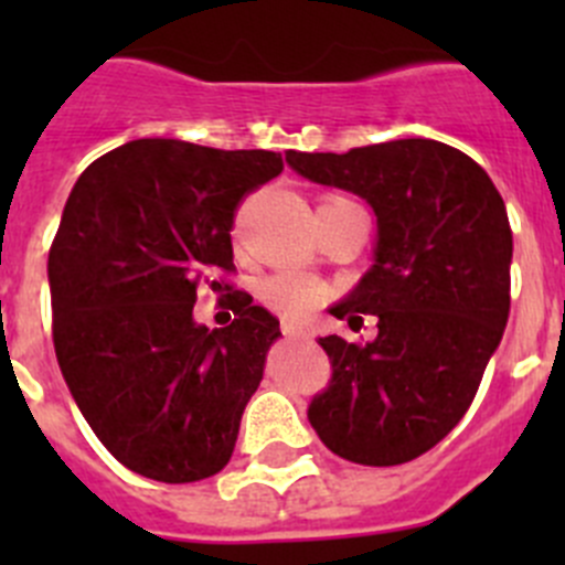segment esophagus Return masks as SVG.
<instances>
[{"label":"esophagus","instance_id":"esophagus-1","mask_svg":"<svg viewBox=\"0 0 565 565\" xmlns=\"http://www.w3.org/2000/svg\"><path fill=\"white\" fill-rule=\"evenodd\" d=\"M281 333H284V335H300V333H303V328H300V324L295 322V319L284 317V319H281Z\"/></svg>","mask_w":565,"mask_h":565}]
</instances>
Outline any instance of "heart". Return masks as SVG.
<instances>
[{
  "label": "heart",
  "mask_w": 565,
  "mask_h": 565,
  "mask_svg": "<svg viewBox=\"0 0 565 565\" xmlns=\"http://www.w3.org/2000/svg\"><path fill=\"white\" fill-rule=\"evenodd\" d=\"M330 202H339V199H330ZM319 295H322L319 284L303 273H278L262 284V298L273 309L287 311V315H306L315 309Z\"/></svg>",
  "instance_id": "heart-1"
}]
</instances>
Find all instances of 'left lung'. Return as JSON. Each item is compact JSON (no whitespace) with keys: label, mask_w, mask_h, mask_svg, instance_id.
Instances as JSON below:
<instances>
[{"label":"left lung","mask_w":565,"mask_h":565,"mask_svg":"<svg viewBox=\"0 0 565 565\" xmlns=\"http://www.w3.org/2000/svg\"><path fill=\"white\" fill-rule=\"evenodd\" d=\"M309 182L366 199L372 267L333 317L374 315L377 335H319L330 380L309 404L319 440L355 465L391 467L435 448L470 407L509 322L511 241L503 196L472 158L435 139L335 156L287 152Z\"/></svg>","instance_id":"obj_1"}]
</instances>
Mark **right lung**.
Here are the masks:
<instances>
[{
	"label": "right lung",
	"instance_id": "1",
	"mask_svg": "<svg viewBox=\"0 0 565 565\" xmlns=\"http://www.w3.org/2000/svg\"><path fill=\"white\" fill-rule=\"evenodd\" d=\"M267 150L136 139L84 169L49 250L54 350L71 396L128 470L191 483L224 470L278 319L235 292L226 328L193 319L232 270V218L281 174Z\"/></svg>",
	"mask_w": 565,
	"mask_h": 565
}]
</instances>
